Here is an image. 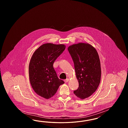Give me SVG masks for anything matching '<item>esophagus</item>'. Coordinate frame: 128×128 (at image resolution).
Returning <instances> with one entry per match:
<instances>
[{
    "label": "esophagus",
    "mask_w": 128,
    "mask_h": 128,
    "mask_svg": "<svg viewBox=\"0 0 128 128\" xmlns=\"http://www.w3.org/2000/svg\"><path fill=\"white\" fill-rule=\"evenodd\" d=\"M69 80H70V79L68 78V79H66V80H64V82H65V83H66V82H68Z\"/></svg>",
    "instance_id": "esophagus-1"
}]
</instances>
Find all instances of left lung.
Returning <instances> with one entry per match:
<instances>
[{"mask_svg": "<svg viewBox=\"0 0 128 128\" xmlns=\"http://www.w3.org/2000/svg\"><path fill=\"white\" fill-rule=\"evenodd\" d=\"M68 50L79 82V87L74 93L83 100L95 92L100 83L101 63L98 52L92 45L84 42L70 45Z\"/></svg>", "mask_w": 128, "mask_h": 128, "instance_id": "8db88e82", "label": "left lung"}]
</instances>
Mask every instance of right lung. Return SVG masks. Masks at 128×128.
<instances>
[{
    "instance_id": "1",
    "label": "right lung",
    "mask_w": 128,
    "mask_h": 128,
    "mask_svg": "<svg viewBox=\"0 0 128 128\" xmlns=\"http://www.w3.org/2000/svg\"><path fill=\"white\" fill-rule=\"evenodd\" d=\"M65 48L63 44H44L34 52L30 60V83L34 92L43 98H52L60 85L64 83L58 77L53 64Z\"/></svg>"
}]
</instances>
